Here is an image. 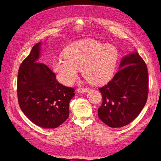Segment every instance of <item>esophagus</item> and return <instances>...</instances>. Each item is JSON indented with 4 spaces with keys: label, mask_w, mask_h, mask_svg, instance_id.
I'll return each mask as SVG.
<instances>
[{
    "label": "esophagus",
    "mask_w": 161,
    "mask_h": 161,
    "mask_svg": "<svg viewBox=\"0 0 161 161\" xmlns=\"http://www.w3.org/2000/svg\"><path fill=\"white\" fill-rule=\"evenodd\" d=\"M89 91V89H87V88H83V87H81V88H79V89H77V91H78V93H86L87 92V91Z\"/></svg>",
    "instance_id": "esophagus-1"
}]
</instances>
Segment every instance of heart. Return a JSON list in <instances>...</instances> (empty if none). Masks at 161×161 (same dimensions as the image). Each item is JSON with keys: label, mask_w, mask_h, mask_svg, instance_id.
Returning a JSON list of instances; mask_svg holds the SVG:
<instances>
[{"label": "heart", "mask_w": 161, "mask_h": 161, "mask_svg": "<svg viewBox=\"0 0 161 161\" xmlns=\"http://www.w3.org/2000/svg\"><path fill=\"white\" fill-rule=\"evenodd\" d=\"M64 58L56 59L53 71L61 82L73 83L78 70L89 83L99 85L109 80L114 72L119 52L114 46L104 45L93 39H85L72 43L64 51Z\"/></svg>", "instance_id": "b5f03b06"}]
</instances>
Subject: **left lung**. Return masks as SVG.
<instances>
[{"label":"left lung","mask_w":161,"mask_h":161,"mask_svg":"<svg viewBox=\"0 0 161 161\" xmlns=\"http://www.w3.org/2000/svg\"><path fill=\"white\" fill-rule=\"evenodd\" d=\"M119 68L113 79L99 88L103 100L97 114L112 128L131 123L144 107L148 93L147 68L137 51L124 57Z\"/></svg>","instance_id":"obj_1"}]
</instances>
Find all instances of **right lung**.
<instances>
[{"label":"right lung","instance_id":"right-lung-1","mask_svg":"<svg viewBox=\"0 0 161 161\" xmlns=\"http://www.w3.org/2000/svg\"><path fill=\"white\" fill-rule=\"evenodd\" d=\"M41 42L34 45L21 64L17 75V97L21 110L38 127L53 129L69 116V103L75 89L59 83L55 73L37 62Z\"/></svg>","mask_w":161,"mask_h":161}]
</instances>
